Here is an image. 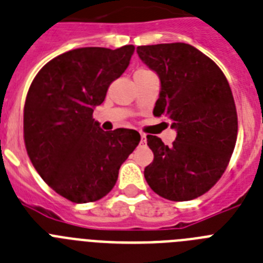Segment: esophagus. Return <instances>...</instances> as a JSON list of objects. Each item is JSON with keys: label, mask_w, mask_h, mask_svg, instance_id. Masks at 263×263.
Here are the masks:
<instances>
[{"label": "esophagus", "mask_w": 263, "mask_h": 263, "mask_svg": "<svg viewBox=\"0 0 263 263\" xmlns=\"http://www.w3.org/2000/svg\"><path fill=\"white\" fill-rule=\"evenodd\" d=\"M141 143H146V136L143 133H141Z\"/></svg>", "instance_id": "esophagus-1"}]
</instances>
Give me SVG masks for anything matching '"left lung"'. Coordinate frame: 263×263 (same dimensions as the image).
Here are the masks:
<instances>
[{
    "label": "left lung",
    "mask_w": 263,
    "mask_h": 263,
    "mask_svg": "<svg viewBox=\"0 0 263 263\" xmlns=\"http://www.w3.org/2000/svg\"><path fill=\"white\" fill-rule=\"evenodd\" d=\"M137 53L161 81L153 114L166 117L177 130L172 146L146 137L154 159L145 167V179L170 201L197 198L225 173L237 142L232 89L217 64L189 44L138 46Z\"/></svg>",
    "instance_id": "left-lung-1"
}]
</instances>
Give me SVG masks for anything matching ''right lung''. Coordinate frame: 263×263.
Segmentation results:
<instances>
[{"instance_id": "obj_1", "label": "right lung", "mask_w": 263, "mask_h": 263, "mask_svg": "<svg viewBox=\"0 0 263 263\" xmlns=\"http://www.w3.org/2000/svg\"><path fill=\"white\" fill-rule=\"evenodd\" d=\"M133 53V45L69 50L45 65L29 87L24 107L28 156L45 182L74 203L106 196L140 143L136 130L104 132L93 118Z\"/></svg>"}]
</instances>
